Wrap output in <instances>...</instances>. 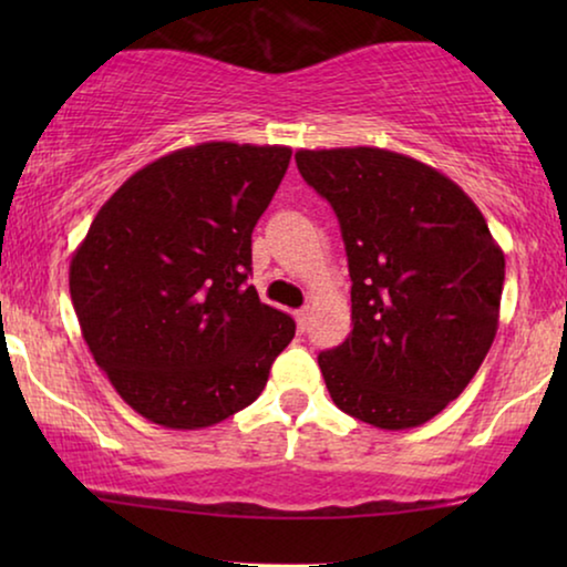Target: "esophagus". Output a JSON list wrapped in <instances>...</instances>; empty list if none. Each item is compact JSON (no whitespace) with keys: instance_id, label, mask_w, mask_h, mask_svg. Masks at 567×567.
<instances>
[{"instance_id":"34e87169","label":"esophagus","mask_w":567,"mask_h":567,"mask_svg":"<svg viewBox=\"0 0 567 567\" xmlns=\"http://www.w3.org/2000/svg\"><path fill=\"white\" fill-rule=\"evenodd\" d=\"M293 320H297V328L305 332L307 330V322H309V309L305 307V309H297V312H293Z\"/></svg>"}]
</instances>
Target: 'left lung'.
Here are the masks:
<instances>
[{"mask_svg":"<svg viewBox=\"0 0 567 567\" xmlns=\"http://www.w3.org/2000/svg\"><path fill=\"white\" fill-rule=\"evenodd\" d=\"M340 221L353 330L317 355L343 413L415 429L460 398L498 332L506 258L444 173L379 146L299 150Z\"/></svg>","mask_w":567,"mask_h":567,"instance_id":"1","label":"left lung"}]
</instances>
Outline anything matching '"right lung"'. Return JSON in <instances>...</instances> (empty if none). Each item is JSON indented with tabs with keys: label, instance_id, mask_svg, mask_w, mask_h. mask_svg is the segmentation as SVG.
<instances>
[{
	"label": "right lung",
	"instance_id": "add662e5",
	"mask_svg": "<svg viewBox=\"0 0 567 567\" xmlns=\"http://www.w3.org/2000/svg\"><path fill=\"white\" fill-rule=\"evenodd\" d=\"M289 146L206 142L138 169L105 200L69 266L92 359L146 421L221 423L258 400L297 324L262 305L252 229Z\"/></svg>",
	"mask_w": 567,
	"mask_h": 567
}]
</instances>
